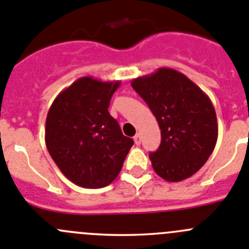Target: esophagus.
<instances>
[{
    "label": "esophagus",
    "mask_w": 249,
    "mask_h": 249,
    "mask_svg": "<svg viewBox=\"0 0 249 249\" xmlns=\"http://www.w3.org/2000/svg\"><path fill=\"white\" fill-rule=\"evenodd\" d=\"M134 142H135V145H138V146L141 143V138L139 134H136V135L134 136Z\"/></svg>",
    "instance_id": "34e87169"
}]
</instances>
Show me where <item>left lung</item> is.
<instances>
[{"mask_svg": "<svg viewBox=\"0 0 249 249\" xmlns=\"http://www.w3.org/2000/svg\"><path fill=\"white\" fill-rule=\"evenodd\" d=\"M131 86L161 129V145L150 153L155 172L167 182L192 177L208 161L219 135L208 94L182 72L168 67L134 78Z\"/></svg>", "mask_w": 249, "mask_h": 249, "instance_id": "8db88e82", "label": "left lung"}]
</instances>
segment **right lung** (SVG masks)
<instances>
[{"instance_id": "obj_1", "label": "right lung", "mask_w": 249, "mask_h": 249, "mask_svg": "<svg viewBox=\"0 0 249 249\" xmlns=\"http://www.w3.org/2000/svg\"><path fill=\"white\" fill-rule=\"evenodd\" d=\"M119 86L120 81L81 77L60 92L49 109L46 148L65 177L78 187L110 184L134 145L108 111Z\"/></svg>"}]
</instances>
